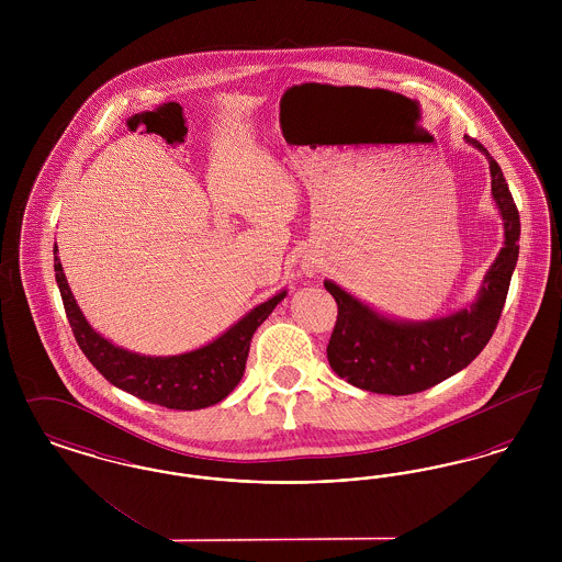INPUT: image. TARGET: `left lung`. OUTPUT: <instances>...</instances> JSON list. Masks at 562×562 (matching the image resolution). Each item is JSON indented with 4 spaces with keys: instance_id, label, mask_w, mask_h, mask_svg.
<instances>
[{
    "instance_id": "obj_1",
    "label": "left lung",
    "mask_w": 562,
    "mask_h": 562,
    "mask_svg": "<svg viewBox=\"0 0 562 562\" xmlns=\"http://www.w3.org/2000/svg\"><path fill=\"white\" fill-rule=\"evenodd\" d=\"M465 140L488 160L491 195L504 221V248L486 271L476 299L449 316L401 321L381 314L333 280H324L339 314L326 356L330 369L351 385L390 396L424 392L463 371L499 322L518 261L520 216L499 164L476 138Z\"/></svg>"
}]
</instances>
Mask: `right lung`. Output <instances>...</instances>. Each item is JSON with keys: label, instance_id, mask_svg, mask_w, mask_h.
Listing matches in <instances>:
<instances>
[{"label": "right lung", "instance_id": "obj_1", "mask_svg": "<svg viewBox=\"0 0 562 562\" xmlns=\"http://www.w3.org/2000/svg\"><path fill=\"white\" fill-rule=\"evenodd\" d=\"M56 252L58 248L54 244V271L63 305L76 341L92 367L109 383L136 398L177 411L206 408L229 396L246 369L255 330L268 321L273 307L286 296V291L273 294L202 348L177 356H145L111 344L90 326L67 284Z\"/></svg>", "mask_w": 562, "mask_h": 562}]
</instances>
